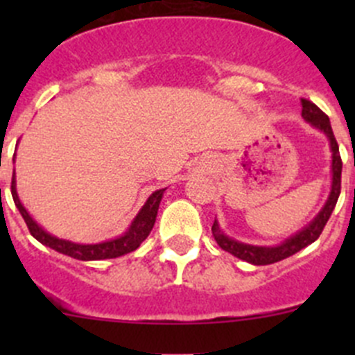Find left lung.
Segmentation results:
<instances>
[{"instance_id":"obj_1","label":"left lung","mask_w":355,"mask_h":355,"mask_svg":"<svg viewBox=\"0 0 355 355\" xmlns=\"http://www.w3.org/2000/svg\"><path fill=\"white\" fill-rule=\"evenodd\" d=\"M300 105H302V118L311 123L313 127H316L318 130L323 132L324 135L330 141V149H331V189L330 196H328L327 202L321 207L320 213L311 220L309 225L299 230L297 234H293L292 237L285 239L282 244L278 245H250L244 244V242H239L235 239L228 237L223 234V230L220 228V223L214 220L211 232H213V237L216 241V244L221 247L227 252L234 254L239 259L247 261V263L254 264V266H264V264H273L278 261L285 259V257L293 256L295 252H299L300 249L313 244L314 241H318V237L323 232L324 225L330 220L333 209L336 206V200L340 196V184H342V157L338 153V144H336V139L333 135L330 118L318 108L314 103L307 101V99H300Z\"/></svg>"}]
</instances>
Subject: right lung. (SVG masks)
Masks as SVG:
<instances>
[{
	"instance_id": "add662e5",
	"label": "right lung",
	"mask_w": 355,
	"mask_h": 355,
	"mask_svg": "<svg viewBox=\"0 0 355 355\" xmlns=\"http://www.w3.org/2000/svg\"><path fill=\"white\" fill-rule=\"evenodd\" d=\"M13 161H15V155H13ZM166 189H159L155 191L149 196L148 200L144 202V206L141 207V211L137 213V216L132 220L130 227L120 235V237H114L111 241L99 242V244H78V242L65 241V239H58L55 235L48 234L42 227H39L37 221L28 214V211L25 209L24 204L20 202L19 194H17V180H15V170H13V178H12V196L15 200L17 209L22 214L24 221L27 223L28 232H31L32 237L35 241L41 242L42 245L51 247L56 252L65 254V256L73 257V259L80 261H101V259H113V257L125 256V254L132 252V250L137 249L142 242L148 239V235L151 234L153 227H155V221L157 216V209H159V202L163 199V194Z\"/></svg>"
}]
</instances>
